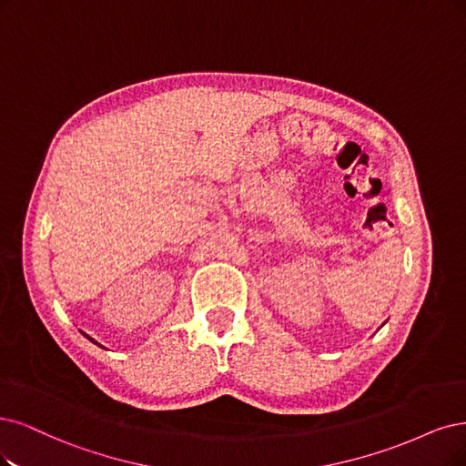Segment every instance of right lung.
<instances>
[{
	"label": "right lung",
	"instance_id": "1",
	"mask_svg": "<svg viewBox=\"0 0 466 466\" xmlns=\"http://www.w3.org/2000/svg\"><path fill=\"white\" fill-rule=\"evenodd\" d=\"M86 338H88V336H86ZM90 339H92V338H90ZM92 341H94V339H92Z\"/></svg>",
	"mask_w": 466,
	"mask_h": 466
}]
</instances>
